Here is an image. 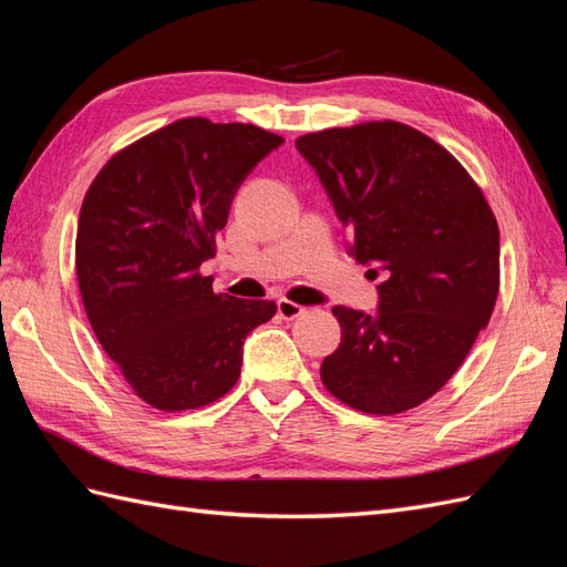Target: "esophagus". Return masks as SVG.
Masks as SVG:
<instances>
[{
  "instance_id": "34e87169",
  "label": "esophagus",
  "mask_w": 567,
  "mask_h": 567,
  "mask_svg": "<svg viewBox=\"0 0 567 567\" xmlns=\"http://www.w3.org/2000/svg\"><path fill=\"white\" fill-rule=\"evenodd\" d=\"M277 310H279V317H281V319L293 321V319H298V317L305 312V307L298 305V302H293V300L279 298V300H277Z\"/></svg>"
}]
</instances>
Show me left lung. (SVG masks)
Masks as SVG:
<instances>
[{
	"instance_id": "1",
	"label": "left lung",
	"mask_w": 567,
	"mask_h": 567,
	"mask_svg": "<svg viewBox=\"0 0 567 567\" xmlns=\"http://www.w3.org/2000/svg\"><path fill=\"white\" fill-rule=\"evenodd\" d=\"M371 265L379 305L333 307L340 346L323 359L333 398L364 414H400L447 383L499 293V227L450 151L402 123L333 127L296 140Z\"/></svg>"
}]
</instances>
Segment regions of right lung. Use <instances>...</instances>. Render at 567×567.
Instances as JSON below:
<instances>
[{"mask_svg":"<svg viewBox=\"0 0 567 567\" xmlns=\"http://www.w3.org/2000/svg\"><path fill=\"white\" fill-rule=\"evenodd\" d=\"M284 140L241 123L186 117L120 151L82 200L75 269L101 348L144 402L198 409L229 392L244 340L277 315L271 300L213 290L231 200Z\"/></svg>","mask_w":567,"mask_h":567,"instance_id":"add662e5","label":"right lung"}]
</instances>
